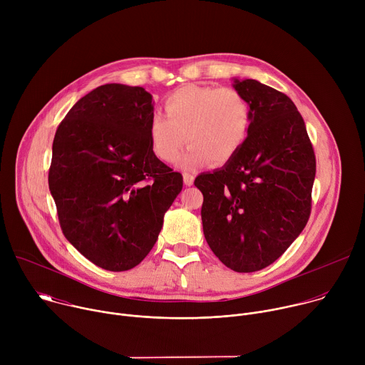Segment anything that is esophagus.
Instances as JSON below:
<instances>
[{"instance_id": "esophagus-1", "label": "esophagus", "mask_w": 365, "mask_h": 365, "mask_svg": "<svg viewBox=\"0 0 365 365\" xmlns=\"http://www.w3.org/2000/svg\"><path fill=\"white\" fill-rule=\"evenodd\" d=\"M183 182L186 186H192L195 182V176L190 173H183Z\"/></svg>"}]
</instances>
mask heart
Segmentation results:
<instances>
[{
	"label": "heart",
	"mask_w": 365,
	"mask_h": 365,
	"mask_svg": "<svg viewBox=\"0 0 365 365\" xmlns=\"http://www.w3.org/2000/svg\"><path fill=\"white\" fill-rule=\"evenodd\" d=\"M165 111L150 118V143L160 160L173 163L187 140L190 145L179 162L183 169L228 163L252 124L251 102L234 88L185 85L166 96Z\"/></svg>",
	"instance_id": "1"
}]
</instances>
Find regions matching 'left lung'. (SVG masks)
<instances>
[{"label":"left lung","mask_w":365,"mask_h":365,"mask_svg":"<svg viewBox=\"0 0 365 365\" xmlns=\"http://www.w3.org/2000/svg\"><path fill=\"white\" fill-rule=\"evenodd\" d=\"M252 107L250 135L234 159L195 186L203 195V234L231 270H262L307 224L317 159L293 101L255 79H234Z\"/></svg>","instance_id":"1"}]
</instances>
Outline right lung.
I'll use <instances>...</instances> for the list:
<instances>
[{"instance_id":"right-lung-1","label":"right lung","mask_w":365,"mask_h":365,"mask_svg":"<svg viewBox=\"0 0 365 365\" xmlns=\"http://www.w3.org/2000/svg\"><path fill=\"white\" fill-rule=\"evenodd\" d=\"M153 96L107 83L81 98L59 124L48 189L66 240L95 266L125 272L158 241L183 178L153 151Z\"/></svg>"}]
</instances>
